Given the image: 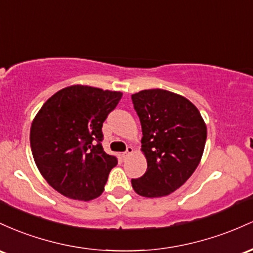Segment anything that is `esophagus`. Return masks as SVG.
Here are the masks:
<instances>
[{"instance_id":"34e87169","label":"esophagus","mask_w":253,"mask_h":253,"mask_svg":"<svg viewBox=\"0 0 253 253\" xmlns=\"http://www.w3.org/2000/svg\"><path fill=\"white\" fill-rule=\"evenodd\" d=\"M132 152H134V148H132L131 146H127V147H126V150L123 153V158L126 159L127 157H129L130 154H132Z\"/></svg>"}]
</instances>
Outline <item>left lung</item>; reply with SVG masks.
<instances>
[{
    "instance_id": "obj_1",
    "label": "left lung",
    "mask_w": 253,
    "mask_h": 253,
    "mask_svg": "<svg viewBox=\"0 0 253 253\" xmlns=\"http://www.w3.org/2000/svg\"><path fill=\"white\" fill-rule=\"evenodd\" d=\"M142 126V152L147 171L131 179L143 197H161L180 188L202 158L207 126L197 107L165 89H144L131 95Z\"/></svg>"
}]
</instances>
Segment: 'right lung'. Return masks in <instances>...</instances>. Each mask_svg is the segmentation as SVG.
I'll return each instance as SVG.
<instances>
[{
	"mask_svg": "<svg viewBox=\"0 0 253 253\" xmlns=\"http://www.w3.org/2000/svg\"><path fill=\"white\" fill-rule=\"evenodd\" d=\"M121 98V92L76 84L42 106L31 126V149L42 175L59 194L80 201L103 194L118 160L104 150L101 127Z\"/></svg>",
	"mask_w": 253,
	"mask_h": 253,
	"instance_id": "right-lung-1",
	"label": "right lung"
}]
</instances>
